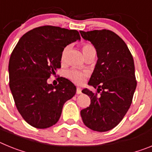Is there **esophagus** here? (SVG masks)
<instances>
[{"label":"esophagus","mask_w":152,"mask_h":152,"mask_svg":"<svg viewBox=\"0 0 152 152\" xmlns=\"http://www.w3.org/2000/svg\"><path fill=\"white\" fill-rule=\"evenodd\" d=\"M76 94H81V89H80V88H77Z\"/></svg>","instance_id":"esophagus-1"}]
</instances>
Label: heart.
<instances>
[{
	"instance_id": "obj_1",
	"label": "heart",
	"mask_w": 152,
	"mask_h": 152,
	"mask_svg": "<svg viewBox=\"0 0 152 152\" xmlns=\"http://www.w3.org/2000/svg\"><path fill=\"white\" fill-rule=\"evenodd\" d=\"M68 48H69L68 46L65 47L64 50H63L62 54H61V59L62 60H64V58H65L66 53L68 50ZM92 48H94L92 45H89V44H85V45H83V52L89 50V49H92ZM66 76L67 77L71 79L75 83L80 84L83 82V80H84V77L86 76V74L80 71V70L77 69V68H72V69H69L67 71Z\"/></svg>"
}]
</instances>
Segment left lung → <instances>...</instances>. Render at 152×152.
I'll list each match as a JSON object with an SVG mask.
<instances>
[{
    "instance_id": "1",
    "label": "left lung",
    "mask_w": 152,
    "mask_h": 152,
    "mask_svg": "<svg viewBox=\"0 0 152 152\" xmlns=\"http://www.w3.org/2000/svg\"><path fill=\"white\" fill-rule=\"evenodd\" d=\"M83 39L94 46L97 61L88 84L82 93L91 98V105L80 111L84 125L91 129L107 132L116 127L131 106L136 88L133 58L125 42L110 30L80 31Z\"/></svg>"
}]
</instances>
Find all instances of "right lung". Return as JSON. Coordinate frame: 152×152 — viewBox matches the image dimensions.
I'll return each instance as SVG.
<instances>
[{
    "mask_svg": "<svg viewBox=\"0 0 152 152\" xmlns=\"http://www.w3.org/2000/svg\"><path fill=\"white\" fill-rule=\"evenodd\" d=\"M77 40H80L77 30L43 26L24 34L12 52L10 91L19 113L35 128L56 124L64 103L76 94V87L68 79L61 77L56 86L47 80L61 68L64 48Z\"/></svg>",
    "mask_w": 152,
    "mask_h": 152,
    "instance_id": "right-lung-1",
    "label": "right lung"
}]
</instances>
